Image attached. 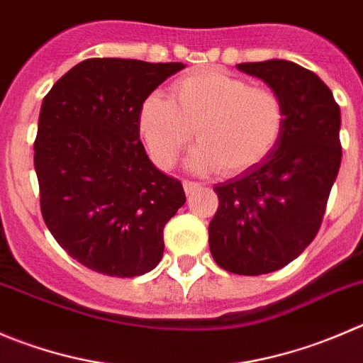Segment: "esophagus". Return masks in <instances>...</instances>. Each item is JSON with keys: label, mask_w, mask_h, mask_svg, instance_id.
Masks as SVG:
<instances>
[{"label": "esophagus", "mask_w": 363, "mask_h": 363, "mask_svg": "<svg viewBox=\"0 0 363 363\" xmlns=\"http://www.w3.org/2000/svg\"><path fill=\"white\" fill-rule=\"evenodd\" d=\"M182 186H184V191L188 193V195H191V193H195L196 189L200 188L199 182H195V181H184L182 182Z\"/></svg>", "instance_id": "obj_1"}]
</instances>
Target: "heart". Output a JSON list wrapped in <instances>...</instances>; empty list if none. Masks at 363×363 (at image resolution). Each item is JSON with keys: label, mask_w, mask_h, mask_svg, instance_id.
<instances>
[{"label": "heart", "mask_w": 363, "mask_h": 363, "mask_svg": "<svg viewBox=\"0 0 363 363\" xmlns=\"http://www.w3.org/2000/svg\"><path fill=\"white\" fill-rule=\"evenodd\" d=\"M284 106L271 88L218 69L186 74L172 84V101L152 94L140 108L138 128L154 163L172 168L191 140L188 164L227 175L259 167L279 143Z\"/></svg>", "instance_id": "1"}]
</instances>
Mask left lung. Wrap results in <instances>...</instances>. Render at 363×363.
<instances>
[{
  "instance_id": "left-lung-1",
  "label": "left lung",
  "mask_w": 363,
  "mask_h": 363,
  "mask_svg": "<svg viewBox=\"0 0 363 363\" xmlns=\"http://www.w3.org/2000/svg\"><path fill=\"white\" fill-rule=\"evenodd\" d=\"M235 67L262 79L286 115L275 150L259 167L214 186L220 206L209 223L211 255L223 269L253 277L287 266L318 234L342 160L340 108L298 63Z\"/></svg>"
}]
</instances>
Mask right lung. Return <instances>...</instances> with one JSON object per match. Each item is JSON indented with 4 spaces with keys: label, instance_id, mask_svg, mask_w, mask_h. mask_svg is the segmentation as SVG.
<instances>
[{
    "label": "right lung",
    "instance_id": "add662e5",
    "mask_svg": "<svg viewBox=\"0 0 363 363\" xmlns=\"http://www.w3.org/2000/svg\"><path fill=\"white\" fill-rule=\"evenodd\" d=\"M184 67L90 58L42 101L33 145L42 216L58 245L97 273L131 279L163 257V228L186 195L149 160L138 117L143 101Z\"/></svg>",
    "mask_w": 363,
    "mask_h": 363
}]
</instances>
